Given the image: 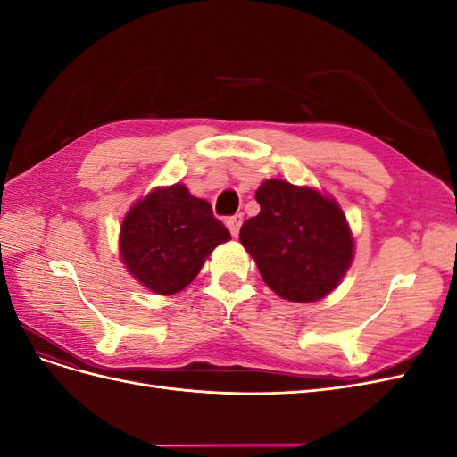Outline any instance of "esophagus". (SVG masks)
I'll return each mask as SVG.
<instances>
[{"label":"esophagus","instance_id":"esophagus-1","mask_svg":"<svg viewBox=\"0 0 457 457\" xmlns=\"http://www.w3.org/2000/svg\"><path fill=\"white\" fill-rule=\"evenodd\" d=\"M227 227H228V230H230L232 237L237 238V237H238V232H240V227H242V213L234 215V217H228V219H227Z\"/></svg>","mask_w":457,"mask_h":457}]
</instances>
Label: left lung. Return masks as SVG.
Returning <instances> with one entry per match:
<instances>
[{
  "label": "left lung",
  "mask_w": 457,
  "mask_h": 457,
  "mask_svg": "<svg viewBox=\"0 0 457 457\" xmlns=\"http://www.w3.org/2000/svg\"><path fill=\"white\" fill-rule=\"evenodd\" d=\"M257 217L240 242L276 295L314 303L329 295L353 265L354 238L341 205L326 192L267 179L255 190Z\"/></svg>",
  "instance_id": "left-lung-1"
}]
</instances>
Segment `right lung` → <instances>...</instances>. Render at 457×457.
<instances>
[{"mask_svg": "<svg viewBox=\"0 0 457 457\" xmlns=\"http://www.w3.org/2000/svg\"><path fill=\"white\" fill-rule=\"evenodd\" d=\"M230 232L213 217L212 204L183 183L156 187L137 200L120 227V257L133 278L158 295L185 289L205 259Z\"/></svg>", "mask_w": 457, "mask_h": 457, "instance_id": "right-lung-1", "label": "right lung"}]
</instances>
